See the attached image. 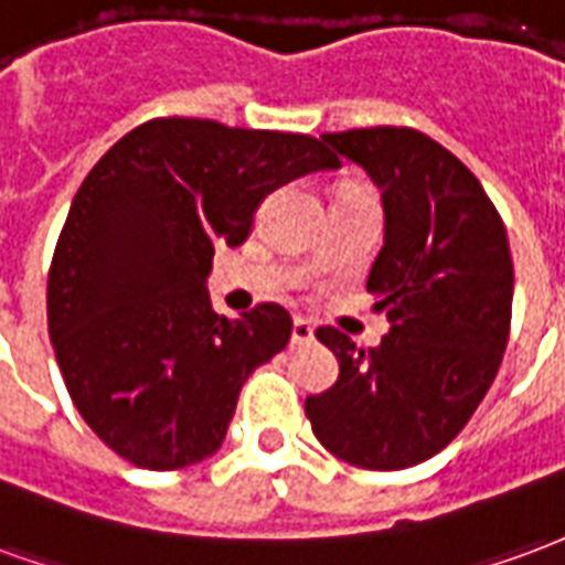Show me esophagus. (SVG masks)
Instances as JSON below:
<instances>
[{
  "mask_svg": "<svg viewBox=\"0 0 565 565\" xmlns=\"http://www.w3.org/2000/svg\"><path fill=\"white\" fill-rule=\"evenodd\" d=\"M312 340H316L312 324L307 319H295V324H291V345H307Z\"/></svg>",
  "mask_w": 565,
  "mask_h": 565,
  "instance_id": "34e87169",
  "label": "esophagus"
}]
</instances>
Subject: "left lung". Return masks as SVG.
<instances>
[{
    "label": "left lung",
    "mask_w": 565,
    "mask_h": 565,
    "mask_svg": "<svg viewBox=\"0 0 565 565\" xmlns=\"http://www.w3.org/2000/svg\"><path fill=\"white\" fill-rule=\"evenodd\" d=\"M322 141L382 192L385 241L367 291L391 331L361 352L345 333L316 331L340 376L307 397V418L352 467H415L467 427L497 379L512 322L509 237L472 171L422 131L379 126Z\"/></svg>",
    "instance_id": "8db88e82"
}]
</instances>
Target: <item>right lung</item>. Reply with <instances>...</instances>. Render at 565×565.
I'll use <instances>...</instances> for the list:
<instances>
[{
	"label": "right lung",
	"instance_id": "right-lung-1",
	"mask_svg": "<svg viewBox=\"0 0 565 565\" xmlns=\"http://www.w3.org/2000/svg\"><path fill=\"white\" fill-rule=\"evenodd\" d=\"M340 162L310 135L150 119L110 147L68 210L47 331L77 413L135 467L183 469L222 446L237 394L282 352L291 316H216V246H241L274 189Z\"/></svg>",
	"mask_w": 565,
	"mask_h": 565
}]
</instances>
